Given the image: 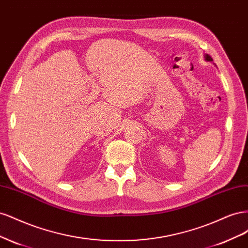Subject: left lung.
<instances>
[{"mask_svg": "<svg viewBox=\"0 0 248 248\" xmlns=\"http://www.w3.org/2000/svg\"><path fill=\"white\" fill-rule=\"evenodd\" d=\"M205 60H206V61H210V62H211V61H213V60H212V58L211 57H210L209 55H205Z\"/></svg>", "mask_w": 248, "mask_h": 248, "instance_id": "1", "label": "left lung"}]
</instances>
